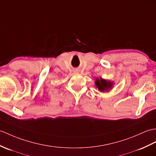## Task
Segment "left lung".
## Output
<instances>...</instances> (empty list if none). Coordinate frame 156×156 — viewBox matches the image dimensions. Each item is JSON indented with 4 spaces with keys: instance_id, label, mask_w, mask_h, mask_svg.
<instances>
[{
    "instance_id": "left-lung-1",
    "label": "left lung",
    "mask_w": 156,
    "mask_h": 156,
    "mask_svg": "<svg viewBox=\"0 0 156 156\" xmlns=\"http://www.w3.org/2000/svg\"><path fill=\"white\" fill-rule=\"evenodd\" d=\"M112 84H113L110 81L108 82L104 79H97L96 81V86L100 92H104L108 90V89L111 88Z\"/></svg>"
}]
</instances>
